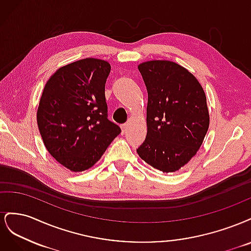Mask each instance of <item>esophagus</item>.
<instances>
[{"label": "esophagus", "mask_w": 251, "mask_h": 251, "mask_svg": "<svg viewBox=\"0 0 251 251\" xmlns=\"http://www.w3.org/2000/svg\"><path fill=\"white\" fill-rule=\"evenodd\" d=\"M127 128H128V126H127L126 124V125H123V126H121V131H123V134L126 133Z\"/></svg>", "instance_id": "34e87169"}]
</instances>
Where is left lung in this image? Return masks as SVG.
<instances>
[{"mask_svg":"<svg viewBox=\"0 0 251 251\" xmlns=\"http://www.w3.org/2000/svg\"><path fill=\"white\" fill-rule=\"evenodd\" d=\"M148 90L142 160L163 173H174L191 160L209 126L206 96L199 80L171 60H149L138 66Z\"/></svg>","mask_w":251,"mask_h":251,"instance_id":"1","label":"left lung"}]
</instances>
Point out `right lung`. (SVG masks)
<instances>
[{
    "label": "right lung",
    "instance_id": "1",
    "mask_svg": "<svg viewBox=\"0 0 251 251\" xmlns=\"http://www.w3.org/2000/svg\"><path fill=\"white\" fill-rule=\"evenodd\" d=\"M110 71L105 60L79 59L60 67L43 90L36 113L42 139L71 172L92 168L121 132L108 119L104 86Z\"/></svg>",
    "mask_w": 251,
    "mask_h": 251
}]
</instances>
